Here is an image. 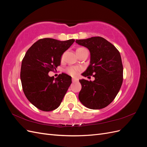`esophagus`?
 <instances>
[{"instance_id": "1", "label": "esophagus", "mask_w": 147, "mask_h": 147, "mask_svg": "<svg viewBox=\"0 0 147 147\" xmlns=\"http://www.w3.org/2000/svg\"><path fill=\"white\" fill-rule=\"evenodd\" d=\"M72 82H76L78 81V79L76 78H72Z\"/></svg>"}]
</instances>
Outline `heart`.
I'll return each instance as SVG.
<instances>
[{"label": "heart", "mask_w": 147, "mask_h": 147, "mask_svg": "<svg viewBox=\"0 0 147 147\" xmlns=\"http://www.w3.org/2000/svg\"><path fill=\"white\" fill-rule=\"evenodd\" d=\"M84 50H86V49L84 48H78L77 49V53ZM66 71L70 75H72V76H75V75L80 71V69L78 67H69L66 69Z\"/></svg>", "instance_id": "1"}]
</instances>
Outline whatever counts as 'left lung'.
<instances>
[{
	"instance_id": "left-lung-1",
	"label": "left lung",
	"mask_w": 147,
	"mask_h": 147,
	"mask_svg": "<svg viewBox=\"0 0 147 147\" xmlns=\"http://www.w3.org/2000/svg\"><path fill=\"white\" fill-rule=\"evenodd\" d=\"M75 42L90 52V64L82 75L95 78L94 81L80 80L82 90L79 100L88 109L105 108L114 100L123 83V67L120 53L113 45L100 37Z\"/></svg>"
}]
</instances>
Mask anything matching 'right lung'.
<instances>
[{
	"mask_svg": "<svg viewBox=\"0 0 147 147\" xmlns=\"http://www.w3.org/2000/svg\"><path fill=\"white\" fill-rule=\"evenodd\" d=\"M74 42L45 38L26 52L21 67L22 87L28 100L39 110L50 112L58 107L72 83L67 74L62 73L55 79L48 72L60 65L61 56Z\"/></svg>",
	"mask_w": 147,
	"mask_h": 147,
	"instance_id": "obj_1",
	"label": "right lung"
}]
</instances>
